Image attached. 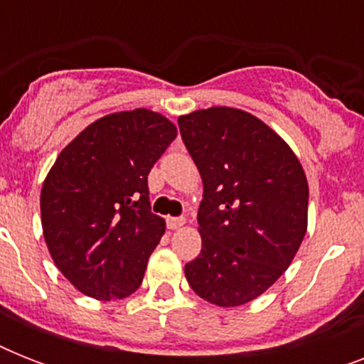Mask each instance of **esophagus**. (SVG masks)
Segmentation results:
<instances>
[{"instance_id": "1", "label": "esophagus", "mask_w": 364, "mask_h": 364, "mask_svg": "<svg viewBox=\"0 0 364 364\" xmlns=\"http://www.w3.org/2000/svg\"><path fill=\"white\" fill-rule=\"evenodd\" d=\"M183 225H185V217H166V227L171 228V230H176Z\"/></svg>"}]
</instances>
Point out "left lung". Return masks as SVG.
<instances>
[{"label": "left lung", "instance_id": "left-lung-1", "mask_svg": "<svg viewBox=\"0 0 364 364\" xmlns=\"http://www.w3.org/2000/svg\"><path fill=\"white\" fill-rule=\"evenodd\" d=\"M177 124L204 181L202 251L185 276L211 304L242 306L277 282L304 240V170L287 143L245 111L211 107Z\"/></svg>", "mask_w": 364, "mask_h": 364}]
</instances>
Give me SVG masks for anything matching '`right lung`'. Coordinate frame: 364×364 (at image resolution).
Segmentation results:
<instances>
[{
	"mask_svg": "<svg viewBox=\"0 0 364 364\" xmlns=\"http://www.w3.org/2000/svg\"><path fill=\"white\" fill-rule=\"evenodd\" d=\"M177 136L149 109L113 113L58 154L41 188V225L54 264L81 293L130 296L166 230L149 202L147 176Z\"/></svg>",
	"mask_w": 364,
	"mask_h": 364,
	"instance_id": "add662e5",
	"label": "right lung"
}]
</instances>
